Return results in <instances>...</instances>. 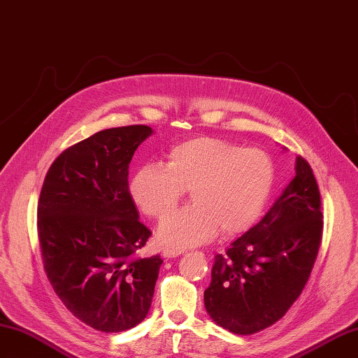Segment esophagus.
<instances>
[{
  "mask_svg": "<svg viewBox=\"0 0 358 358\" xmlns=\"http://www.w3.org/2000/svg\"><path fill=\"white\" fill-rule=\"evenodd\" d=\"M162 255H163V257H166V259H173V257H178V255H181V251L173 250V248H163Z\"/></svg>",
  "mask_w": 358,
  "mask_h": 358,
  "instance_id": "1",
  "label": "esophagus"
}]
</instances>
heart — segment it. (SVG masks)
<instances>
[{
	"label": "heart",
	"mask_w": 358,
	"mask_h": 358,
	"mask_svg": "<svg viewBox=\"0 0 358 358\" xmlns=\"http://www.w3.org/2000/svg\"><path fill=\"white\" fill-rule=\"evenodd\" d=\"M275 181L268 152L239 143L195 137L173 145L168 162H148L134 172L130 195L145 215L163 219L177 208L186 190L192 203L164 219L159 239L186 248L219 233L237 236L257 222Z\"/></svg>",
	"instance_id": "heart-1"
}]
</instances>
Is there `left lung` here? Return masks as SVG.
<instances>
[{
    "label": "left lung",
    "instance_id": "obj_1",
    "mask_svg": "<svg viewBox=\"0 0 358 358\" xmlns=\"http://www.w3.org/2000/svg\"><path fill=\"white\" fill-rule=\"evenodd\" d=\"M295 171L262 221L215 257L204 306L230 333L248 336L277 322L313 269L324 230L320 194L302 157H296Z\"/></svg>",
    "mask_w": 358,
    "mask_h": 358
}]
</instances>
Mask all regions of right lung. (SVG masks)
<instances>
[{"mask_svg": "<svg viewBox=\"0 0 358 358\" xmlns=\"http://www.w3.org/2000/svg\"><path fill=\"white\" fill-rule=\"evenodd\" d=\"M152 128H107L52 162L41 190L38 234L56 295L103 333L141 324L151 307L160 255L141 259L151 231L128 189L133 154Z\"/></svg>", "mask_w": 358, "mask_h": 358, "instance_id": "right-lung-1", "label": "right lung"}]
</instances>
